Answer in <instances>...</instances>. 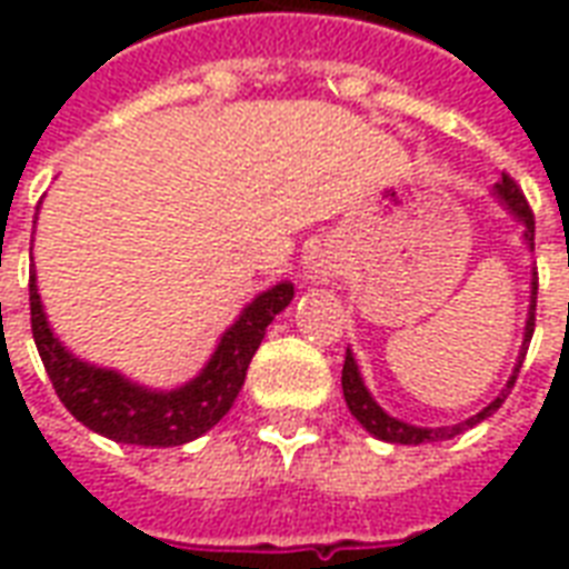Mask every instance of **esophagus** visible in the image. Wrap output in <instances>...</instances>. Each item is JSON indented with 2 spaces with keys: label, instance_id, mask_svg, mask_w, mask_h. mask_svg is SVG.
Segmentation results:
<instances>
[{
  "label": "esophagus",
  "instance_id": "esophagus-1",
  "mask_svg": "<svg viewBox=\"0 0 569 569\" xmlns=\"http://www.w3.org/2000/svg\"><path fill=\"white\" fill-rule=\"evenodd\" d=\"M313 273H320V277H332V268H320V271H313Z\"/></svg>",
  "mask_w": 569,
  "mask_h": 569
}]
</instances>
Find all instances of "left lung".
I'll list each match as a JSON object with an SVG mask.
<instances>
[{
    "mask_svg": "<svg viewBox=\"0 0 569 569\" xmlns=\"http://www.w3.org/2000/svg\"><path fill=\"white\" fill-rule=\"evenodd\" d=\"M497 194L500 200L509 207V210L525 222V237L530 249H533V210H530V203H527L525 191L518 188L512 176L502 173V179L497 182ZM537 273H533V292H530V317H527V329H525V347H521V357H518V366H515V375L509 378L506 383V390H502L488 408H481L476 418L463 420V423H457V427H445V429H423V427H411V423H402V420L390 418L387 411H383L371 393L366 390V383L359 378V369L353 357L347 353L345 357V371H341V387H345V399H347V408H350V415L362 423V427L369 429L375 439H383V441H396V445H420V441H441V439H453L457 432H463V429L476 427L481 423L485 418H490L497 408L506 402V393L512 390L515 381H518V369H521V362H525V353H527V345H530V338H533V326H537Z\"/></svg>",
    "mask_w": 569,
    "mask_h": 569,
    "instance_id": "1",
    "label": "left lung"
}]
</instances>
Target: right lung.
<instances>
[{"label": "right lung", "instance_id": "right-lung-1", "mask_svg": "<svg viewBox=\"0 0 569 569\" xmlns=\"http://www.w3.org/2000/svg\"><path fill=\"white\" fill-rule=\"evenodd\" d=\"M292 283H277L243 308L240 320L222 335L216 353L194 381L170 393L142 390L118 371L93 369L67 353L42 313L36 277L30 273V326L39 357L67 411L106 439L146 448H173L216 427L234 406L264 329L292 301Z\"/></svg>", "mask_w": 569, "mask_h": 569}]
</instances>
